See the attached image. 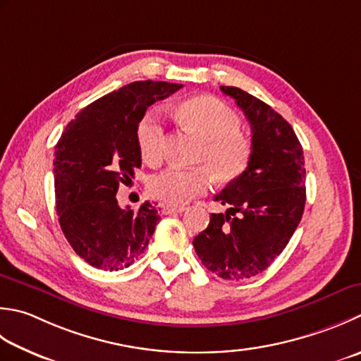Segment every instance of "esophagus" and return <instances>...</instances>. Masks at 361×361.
Here are the masks:
<instances>
[{"label":"esophagus","mask_w":361,"mask_h":361,"mask_svg":"<svg viewBox=\"0 0 361 361\" xmlns=\"http://www.w3.org/2000/svg\"><path fill=\"white\" fill-rule=\"evenodd\" d=\"M186 207H172V204H164L162 207V213L164 214H173V213H183Z\"/></svg>","instance_id":"obj_1"}]
</instances>
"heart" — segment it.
<instances>
[{
    "label": "heart",
    "mask_w": 361,
    "mask_h": 361,
    "mask_svg": "<svg viewBox=\"0 0 361 361\" xmlns=\"http://www.w3.org/2000/svg\"><path fill=\"white\" fill-rule=\"evenodd\" d=\"M176 118L186 130L200 137L197 162L204 167L167 169L154 175L148 190L154 199L180 207L209 189L214 178L230 183L241 176L250 164L253 145L241 133V118L228 106L214 97L197 95L176 106ZM164 128L157 114H147L137 125V145L140 157L150 166L162 159Z\"/></svg>",
    "instance_id": "heart-1"
}]
</instances>
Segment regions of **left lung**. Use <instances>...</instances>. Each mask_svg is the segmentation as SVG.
I'll list each match as a JSON object with an SVG mask.
<instances>
[{"instance_id": "left-lung-1", "label": "left lung", "mask_w": 361, "mask_h": 361, "mask_svg": "<svg viewBox=\"0 0 361 361\" xmlns=\"http://www.w3.org/2000/svg\"><path fill=\"white\" fill-rule=\"evenodd\" d=\"M221 90L249 120L253 154L247 171L214 197L230 208L211 214L192 244L208 271L239 281L267 269L294 235L307 200L305 166L299 139L279 112L239 87Z\"/></svg>"}]
</instances>
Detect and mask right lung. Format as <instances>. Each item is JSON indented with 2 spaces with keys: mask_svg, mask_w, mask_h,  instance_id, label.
<instances>
[{
  "mask_svg": "<svg viewBox=\"0 0 361 361\" xmlns=\"http://www.w3.org/2000/svg\"><path fill=\"white\" fill-rule=\"evenodd\" d=\"M183 84L134 81L98 98L67 125L54 152L56 211L68 244L86 263L118 271L142 255L161 208H120L118 186L140 167L137 125L148 106Z\"/></svg>",
  "mask_w": 361,
  "mask_h": 361,
  "instance_id": "add662e5",
  "label": "right lung"
}]
</instances>
